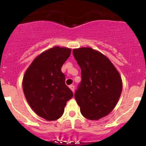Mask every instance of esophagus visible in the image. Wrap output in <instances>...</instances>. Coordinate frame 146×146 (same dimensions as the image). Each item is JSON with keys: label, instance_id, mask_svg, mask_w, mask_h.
I'll return each instance as SVG.
<instances>
[{"label": "esophagus", "instance_id": "obj_1", "mask_svg": "<svg viewBox=\"0 0 146 146\" xmlns=\"http://www.w3.org/2000/svg\"><path fill=\"white\" fill-rule=\"evenodd\" d=\"M69 88H70L71 90H72V92L74 93V86H73V85H71V86H69Z\"/></svg>", "mask_w": 146, "mask_h": 146}]
</instances>
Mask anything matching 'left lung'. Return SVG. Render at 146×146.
<instances>
[{
	"label": "left lung",
	"instance_id": "obj_1",
	"mask_svg": "<svg viewBox=\"0 0 146 146\" xmlns=\"http://www.w3.org/2000/svg\"><path fill=\"white\" fill-rule=\"evenodd\" d=\"M73 55L81 69L82 81L74 94L81 114L92 121L105 117L122 92L119 72L108 57L91 47L74 49Z\"/></svg>",
	"mask_w": 146,
	"mask_h": 146
}]
</instances>
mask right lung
I'll return each instance as SVG.
<instances>
[{"instance_id": "1", "label": "right lung", "mask_w": 146, "mask_h": 146, "mask_svg": "<svg viewBox=\"0 0 146 146\" xmlns=\"http://www.w3.org/2000/svg\"><path fill=\"white\" fill-rule=\"evenodd\" d=\"M71 49L58 46L47 50L33 60L23 80L27 102L38 116L47 121L58 119L73 93L65 84L61 67Z\"/></svg>"}]
</instances>
